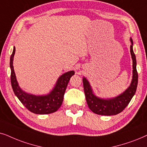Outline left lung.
Returning a JSON list of instances; mask_svg holds the SVG:
<instances>
[{
    "mask_svg": "<svg viewBox=\"0 0 147 147\" xmlns=\"http://www.w3.org/2000/svg\"><path fill=\"white\" fill-rule=\"evenodd\" d=\"M130 54L132 59V79L126 91L118 96L110 99H103L94 95L89 81L83 77V87L86 100L89 109L96 114L113 116L122 112L126 108L136 93L138 85V72L136 70V56L133 51V41L130 38Z\"/></svg>",
    "mask_w": 147,
    "mask_h": 147,
    "instance_id": "left-lung-1",
    "label": "left lung"
}]
</instances>
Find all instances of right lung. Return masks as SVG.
Here are the masks:
<instances>
[{
  "instance_id": "1",
  "label": "right lung",
  "mask_w": 147,
  "mask_h": 147,
  "mask_svg": "<svg viewBox=\"0 0 147 147\" xmlns=\"http://www.w3.org/2000/svg\"><path fill=\"white\" fill-rule=\"evenodd\" d=\"M15 53V48L14 47L10 58V67L11 70V86L15 95L31 112L36 114H48L55 112L61 106L66 87L70 77L75 75V71H68L60 76L54 89L47 95H35L27 93L21 89L17 81L13 65Z\"/></svg>"
}]
</instances>
